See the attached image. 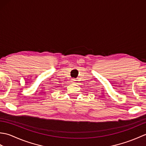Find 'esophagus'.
Wrapping results in <instances>:
<instances>
[{"mask_svg":"<svg viewBox=\"0 0 146 146\" xmlns=\"http://www.w3.org/2000/svg\"><path fill=\"white\" fill-rule=\"evenodd\" d=\"M75 79H72V82H75Z\"/></svg>","mask_w":146,"mask_h":146,"instance_id":"1","label":"esophagus"}]
</instances>
